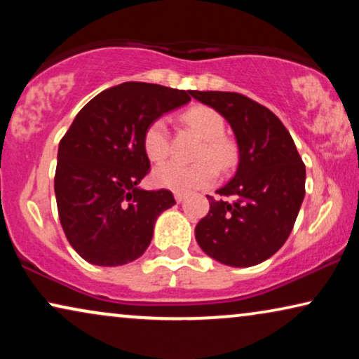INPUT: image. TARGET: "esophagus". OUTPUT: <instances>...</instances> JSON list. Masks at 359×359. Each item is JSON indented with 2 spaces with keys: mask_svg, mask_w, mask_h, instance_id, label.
I'll return each mask as SVG.
<instances>
[{
  "mask_svg": "<svg viewBox=\"0 0 359 359\" xmlns=\"http://www.w3.org/2000/svg\"><path fill=\"white\" fill-rule=\"evenodd\" d=\"M188 198V194H184V193H175V199H176V203H183V201Z\"/></svg>",
  "mask_w": 359,
  "mask_h": 359,
  "instance_id": "34e87169",
  "label": "esophagus"
}]
</instances>
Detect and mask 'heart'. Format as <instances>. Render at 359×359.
Masks as SVG:
<instances>
[{"label":"heart","mask_w":359,"mask_h":359,"mask_svg":"<svg viewBox=\"0 0 359 359\" xmlns=\"http://www.w3.org/2000/svg\"><path fill=\"white\" fill-rule=\"evenodd\" d=\"M186 124H189L204 139L196 163L186 165L168 161L156 166L154 181L161 188L176 193H191L204 188L217 178V166L229 170L237 163V147L224 137L225 122L217 111L205 106H196L184 112ZM170 132L163 117L151 121L144 132V150L151 161H161L170 155Z\"/></svg>","instance_id":"b5f03b06"}]
</instances>
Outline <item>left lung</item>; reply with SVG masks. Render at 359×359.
I'll return each instance as SVG.
<instances>
[{"instance_id":"obj_1","label":"left lung","mask_w":359,"mask_h":359,"mask_svg":"<svg viewBox=\"0 0 359 359\" xmlns=\"http://www.w3.org/2000/svg\"><path fill=\"white\" fill-rule=\"evenodd\" d=\"M232 127L238 147L235 176L196 225V242L208 257L247 268L273 257L286 242L306 194V165L291 134L268 107L238 93L191 91Z\"/></svg>"}]
</instances>
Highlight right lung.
<instances>
[{
  "instance_id": "right-lung-1",
  "label": "right lung",
  "mask_w": 359,
  "mask_h": 359,
  "mask_svg": "<svg viewBox=\"0 0 359 359\" xmlns=\"http://www.w3.org/2000/svg\"><path fill=\"white\" fill-rule=\"evenodd\" d=\"M191 91L129 81L100 93L78 112L58 145V217L88 263L121 266L140 258L158 215L175 205L168 189L145 191L150 170L144 132L191 101Z\"/></svg>"
}]
</instances>
